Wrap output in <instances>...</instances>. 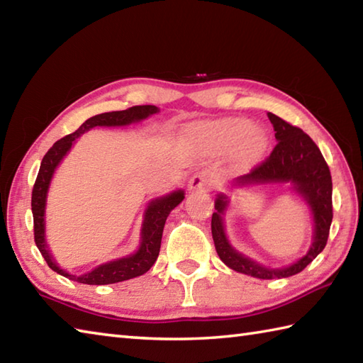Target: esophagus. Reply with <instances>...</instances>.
I'll return each instance as SVG.
<instances>
[{
    "mask_svg": "<svg viewBox=\"0 0 363 363\" xmlns=\"http://www.w3.org/2000/svg\"><path fill=\"white\" fill-rule=\"evenodd\" d=\"M215 177L209 172H199L191 176L189 182V190L191 191H209L215 187Z\"/></svg>",
    "mask_w": 363,
    "mask_h": 363,
    "instance_id": "1",
    "label": "esophagus"
}]
</instances>
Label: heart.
<instances>
[{
	"label": "heart",
	"mask_w": 363,
	"mask_h": 363,
	"mask_svg": "<svg viewBox=\"0 0 363 363\" xmlns=\"http://www.w3.org/2000/svg\"><path fill=\"white\" fill-rule=\"evenodd\" d=\"M203 142L220 151L234 150L238 146V156L243 162L260 157L267 146V137L259 129H251V123L242 118H230L211 123L198 129Z\"/></svg>",
	"instance_id": "heart-1"
}]
</instances>
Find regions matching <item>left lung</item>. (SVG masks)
Instances as JSON below:
<instances>
[{
    "instance_id": "obj_1",
    "label": "left lung",
    "mask_w": 363,
    "mask_h": 363,
    "mask_svg": "<svg viewBox=\"0 0 363 363\" xmlns=\"http://www.w3.org/2000/svg\"><path fill=\"white\" fill-rule=\"evenodd\" d=\"M268 118L274 128L277 143L262 164L254 167L248 174L237 177L235 184L250 186L290 182L296 194L306 199L313 215L315 229L311 250L304 257L284 268H267L250 257H245L230 246L225 234L223 213L228 206L225 195H218L215 199L217 212L212 215V237L220 259L229 268L259 279H281L303 272L325 250L333 223V177L320 148L309 135L303 133V129L290 125L272 112H268Z\"/></svg>"
}]
</instances>
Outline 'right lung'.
Returning <instances> with one entry per match:
<instances>
[{"instance_id": "obj_1", "label": "right lung", "mask_w": 363, "mask_h": 363, "mask_svg": "<svg viewBox=\"0 0 363 363\" xmlns=\"http://www.w3.org/2000/svg\"><path fill=\"white\" fill-rule=\"evenodd\" d=\"M159 109L156 106H134L129 107L126 111H117V112H106L95 115V117L84 121L78 130L73 134H68L64 138H60L54 143L48 152L45 154L38 169L37 179L33 189V199H30V207H33V217H34V240L38 251L42 252L46 264L54 272L62 274L68 279L89 284V285H106V284H115L121 281L133 279V277L145 274L148 269L154 265L157 260L159 251H160V242H162V233H164V226L167 217L174 207L184 199V191L176 190L173 194L167 196H160L152 199L145 211V218L142 223V233H140V246L138 250L123 259H117L107 264L99 265L91 269V272L74 276L67 273L65 269L57 267L54 262L51 252L48 250L45 238V207H46V195H48L50 182L52 179V174L56 172L57 165L60 164L67 152L70 151L74 140L81 134L87 133L89 129L95 126H126L130 123L142 121L148 118L150 115L157 113Z\"/></svg>"}]
</instances>
